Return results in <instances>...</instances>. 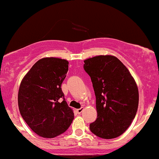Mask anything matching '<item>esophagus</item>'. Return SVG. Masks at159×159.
<instances>
[{"label":"esophagus","instance_id":"esophagus-1","mask_svg":"<svg viewBox=\"0 0 159 159\" xmlns=\"http://www.w3.org/2000/svg\"><path fill=\"white\" fill-rule=\"evenodd\" d=\"M83 109H84V108H83V107H80V108H79V109H77V110H76V112H77V113L78 114H81L82 113V112H83Z\"/></svg>","mask_w":159,"mask_h":159}]
</instances>
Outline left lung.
I'll use <instances>...</instances> for the list:
<instances>
[{"mask_svg": "<svg viewBox=\"0 0 159 159\" xmlns=\"http://www.w3.org/2000/svg\"><path fill=\"white\" fill-rule=\"evenodd\" d=\"M84 63L96 98L97 119L89 129L102 139H114L127 130L136 116L139 104L136 83L114 56H95Z\"/></svg>", "mask_w": 159, "mask_h": 159, "instance_id": "8db88e82", "label": "left lung"}]
</instances>
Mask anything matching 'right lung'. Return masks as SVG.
I'll use <instances>...</instances> for the list:
<instances>
[{"label": "right lung", "instance_id": "1", "mask_svg": "<svg viewBox=\"0 0 159 159\" xmlns=\"http://www.w3.org/2000/svg\"><path fill=\"white\" fill-rule=\"evenodd\" d=\"M69 62L57 57L37 61L20 83L18 105L20 114L32 131L45 138L64 133L74 118L61 89Z\"/></svg>", "mask_w": 159, "mask_h": 159}]
</instances>
